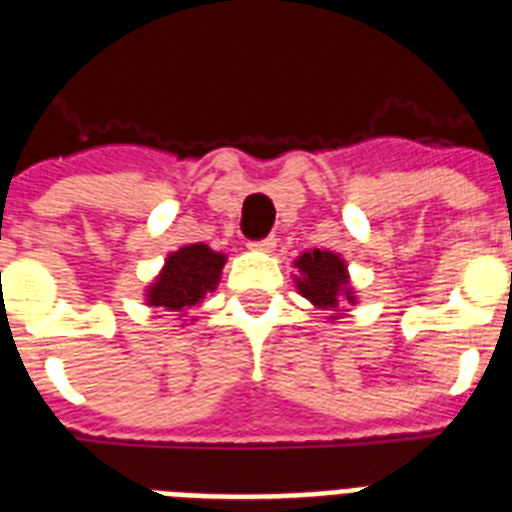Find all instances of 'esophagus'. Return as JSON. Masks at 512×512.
Returning a JSON list of instances; mask_svg holds the SVG:
<instances>
[{
  "mask_svg": "<svg viewBox=\"0 0 512 512\" xmlns=\"http://www.w3.org/2000/svg\"><path fill=\"white\" fill-rule=\"evenodd\" d=\"M275 245H277L275 237L267 235V237H261V240H251V243H248V248H253V251H272Z\"/></svg>",
  "mask_w": 512,
  "mask_h": 512,
  "instance_id": "1",
  "label": "esophagus"
}]
</instances>
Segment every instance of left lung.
I'll return each mask as SVG.
<instances>
[{"label": "left lung", "mask_w": 512, "mask_h": 512, "mask_svg": "<svg viewBox=\"0 0 512 512\" xmlns=\"http://www.w3.org/2000/svg\"><path fill=\"white\" fill-rule=\"evenodd\" d=\"M296 267L301 269V280H298L301 296L309 298L314 306H320L325 312H338L341 290L346 288V264L341 256L314 248L312 253H304L296 261ZM346 298L354 301L349 290H346Z\"/></svg>", "instance_id": "left-lung-1"}]
</instances>
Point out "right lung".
Listing matches in <instances>:
<instances>
[{
	"label": "right lung",
	"mask_w": 512,
	"mask_h": 512,
	"mask_svg": "<svg viewBox=\"0 0 512 512\" xmlns=\"http://www.w3.org/2000/svg\"><path fill=\"white\" fill-rule=\"evenodd\" d=\"M222 267L224 256L211 251L208 245L195 243L179 248L166 259V269L147 290V301L150 306H163L166 312H182L216 288Z\"/></svg>",
	"instance_id": "1"
}]
</instances>
